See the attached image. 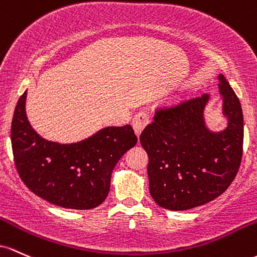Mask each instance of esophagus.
Here are the masks:
<instances>
[{
    "instance_id": "esophagus-1",
    "label": "esophagus",
    "mask_w": 257,
    "mask_h": 257,
    "mask_svg": "<svg viewBox=\"0 0 257 257\" xmlns=\"http://www.w3.org/2000/svg\"><path fill=\"white\" fill-rule=\"evenodd\" d=\"M149 123V115L144 111H140V113L135 115L134 120H132V126H134L135 132H136L137 136H140L141 132L143 131V128L146 127Z\"/></svg>"
}]
</instances>
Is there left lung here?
Listing matches in <instances>:
<instances>
[{
    "mask_svg": "<svg viewBox=\"0 0 257 257\" xmlns=\"http://www.w3.org/2000/svg\"><path fill=\"white\" fill-rule=\"evenodd\" d=\"M228 119L223 131L206 127L204 109L209 94L158 108L140 141L149 158V192L158 205L181 211L214 200L237 176L243 155V111L237 94L218 75Z\"/></svg>",
    "mask_w": 257,
    "mask_h": 257,
    "instance_id": "8db88e82",
    "label": "left lung"
}]
</instances>
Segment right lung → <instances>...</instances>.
<instances>
[{
	"mask_svg": "<svg viewBox=\"0 0 257 257\" xmlns=\"http://www.w3.org/2000/svg\"><path fill=\"white\" fill-rule=\"evenodd\" d=\"M27 91L14 110L11 141L17 171L37 197L65 209L87 210L103 203L120 158L135 147L132 126H110L77 143L40 137L25 113Z\"/></svg>",
	"mask_w": 257,
	"mask_h": 257,
	"instance_id": "obj_1",
	"label": "right lung"
}]
</instances>
